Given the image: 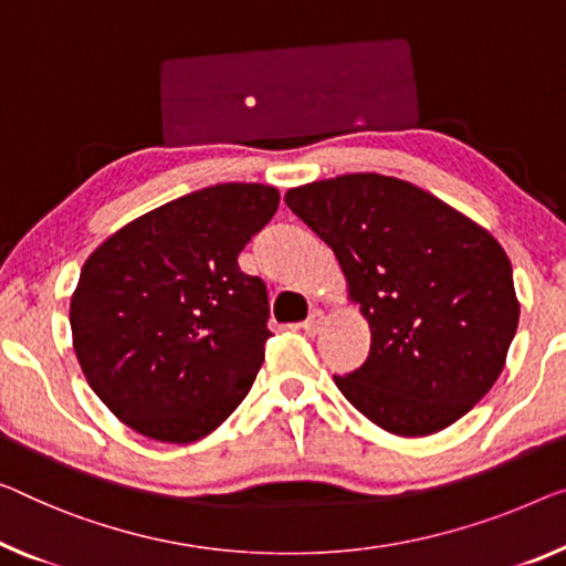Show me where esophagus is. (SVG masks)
<instances>
[{"mask_svg": "<svg viewBox=\"0 0 566 566\" xmlns=\"http://www.w3.org/2000/svg\"><path fill=\"white\" fill-rule=\"evenodd\" d=\"M323 312H319V310H312L310 312V317L305 319V323H302L300 327H302V331H305V335H317L319 331H323Z\"/></svg>", "mask_w": 566, "mask_h": 566, "instance_id": "34e87169", "label": "esophagus"}]
</instances>
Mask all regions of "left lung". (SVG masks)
I'll return each instance as SVG.
<instances>
[{"mask_svg":"<svg viewBox=\"0 0 566 566\" xmlns=\"http://www.w3.org/2000/svg\"><path fill=\"white\" fill-rule=\"evenodd\" d=\"M284 202L340 264L370 327L366 364L333 376L386 432L427 437L499 381L518 327L511 261L483 226L399 177L340 175Z\"/></svg>","mask_w":566,"mask_h":566,"instance_id":"1","label":"left lung"}]
</instances>
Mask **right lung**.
<instances>
[{
  "instance_id": "obj_1",
  "label": "right lung",
  "mask_w": 566,
  "mask_h": 566,
  "mask_svg": "<svg viewBox=\"0 0 566 566\" xmlns=\"http://www.w3.org/2000/svg\"><path fill=\"white\" fill-rule=\"evenodd\" d=\"M280 190L223 182L165 202L108 235L71 297L73 350L101 401L157 442L202 440L264 364L266 286L239 269Z\"/></svg>"
}]
</instances>
